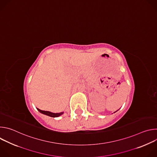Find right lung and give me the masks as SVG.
Masks as SVG:
<instances>
[{"label": "right lung", "mask_w": 157, "mask_h": 157, "mask_svg": "<svg viewBox=\"0 0 157 157\" xmlns=\"http://www.w3.org/2000/svg\"><path fill=\"white\" fill-rule=\"evenodd\" d=\"M37 110L40 112V113H41V114H45L47 116H48L50 117H59L61 115H62L63 114V113H51V112L50 111H45V110H40L39 109L37 108Z\"/></svg>", "instance_id": "1"}]
</instances>
